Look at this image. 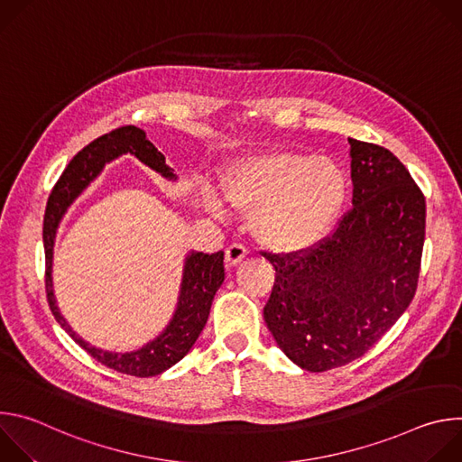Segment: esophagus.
I'll use <instances>...</instances> for the list:
<instances>
[{
    "mask_svg": "<svg viewBox=\"0 0 462 462\" xmlns=\"http://www.w3.org/2000/svg\"><path fill=\"white\" fill-rule=\"evenodd\" d=\"M246 246L241 243H232L226 250H225V263L226 267H236L237 263H241L246 255Z\"/></svg>",
    "mask_w": 462,
    "mask_h": 462,
    "instance_id": "1",
    "label": "esophagus"
}]
</instances>
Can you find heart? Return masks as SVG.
Returning <instances> with one entry per match:
<instances>
[{"label":"heart","instance_id":"obj_1","mask_svg":"<svg viewBox=\"0 0 462 462\" xmlns=\"http://www.w3.org/2000/svg\"><path fill=\"white\" fill-rule=\"evenodd\" d=\"M221 195L236 210L248 212L259 245L276 254H301L333 230L347 199V179L325 157L263 152L225 170ZM201 201L207 212L223 217L217 191L205 188Z\"/></svg>","mask_w":462,"mask_h":462}]
</instances>
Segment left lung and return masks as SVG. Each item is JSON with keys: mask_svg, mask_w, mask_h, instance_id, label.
<instances>
[{"mask_svg": "<svg viewBox=\"0 0 462 462\" xmlns=\"http://www.w3.org/2000/svg\"><path fill=\"white\" fill-rule=\"evenodd\" d=\"M353 208L301 254L261 252L276 269L263 318L280 349L321 373L367 353L410 307L419 282L426 201L389 150L349 139Z\"/></svg>", "mask_w": 462, "mask_h": 462, "instance_id": "1", "label": "left lung"}]
</instances>
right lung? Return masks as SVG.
<instances>
[{
	"label": "right lung",
	"instance_id": "obj_1",
	"mask_svg": "<svg viewBox=\"0 0 462 462\" xmlns=\"http://www.w3.org/2000/svg\"><path fill=\"white\" fill-rule=\"evenodd\" d=\"M125 153L135 155L143 164L150 166L153 171H157L168 180L177 179L173 175V170L166 164L164 155L148 141L144 131L135 125H124L113 129L111 134L98 137L82 152H79L58 179L56 186L52 188L45 208V291L56 321L82 349H86L95 360L107 365L109 369L131 376L146 378L157 376L170 369L171 365H175L180 358L188 355L197 338H199L207 325L214 296L225 282V254H203L191 250L186 255L175 312L170 323L164 327V331L157 338L144 344L141 349L129 353L104 351L100 347L89 346L73 331L71 325L65 321L56 305L52 289V252L56 232L65 212H68V208L75 203L77 197L100 175L104 166Z\"/></svg>",
	"mask_w": 462,
	"mask_h": 462
}]
</instances>
